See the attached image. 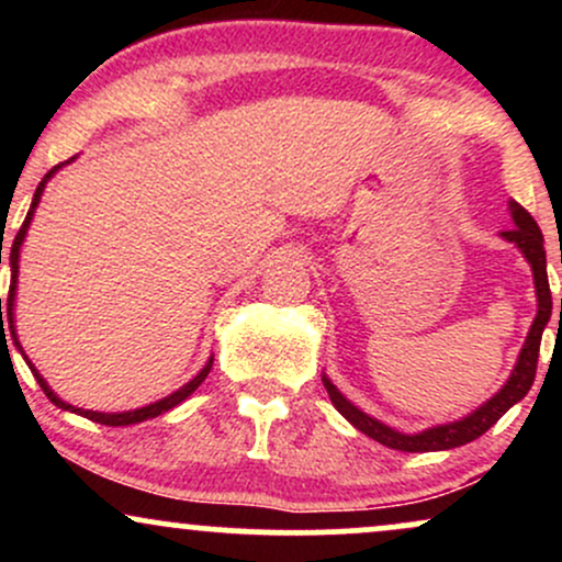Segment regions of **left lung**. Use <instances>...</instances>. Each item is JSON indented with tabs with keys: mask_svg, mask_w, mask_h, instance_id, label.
<instances>
[{
	"mask_svg": "<svg viewBox=\"0 0 562 562\" xmlns=\"http://www.w3.org/2000/svg\"><path fill=\"white\" fill-rule=\"evenodd\" d=\"M509 216H513V229L499 232L502 240L513 243L515 248L524 254L533 274V293H537V317L531 322V330L526 335V344L520 348L518 362H515L513 372H509L507 383L494 393L492 398H486L481 406H475L473 412L454 423L434 425V428H425L420 434H402V430L391 428V425L380 423L378 417L367 415L359 409L357 404H351L344 393L338 391V385L322 372V383H325L327 396L335 409L346 417L348 423L357 430H362L364 436L375 438L378 443L389 449L398 451H443L462 447V443L475 441V438L486 434L492 425L499 420L502 415L513 404H518L520 398L531 391L533 378H537V362H539V344L541 333H544L547 322L552 314V295H550V282H547V254H544V237H541L539 224L533 222V216L528 214L520 203L509 200ZM560 317H562V299H560Z\"/></svg>",
	"mask_w": 562,
	"mask_h": 562,
	"instance_id": "8db88e82",
	"label": "left lung"
}]
</instances>
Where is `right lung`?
<instances>
[{"label": "right lung", "mask_w": 562, "mask_h": 562, "mask_svg": "<svg viewBox=\"0 0 562 562\" xmlns=\"http://www.w3.org/2000/svg\"><path fill=\"white\" fill-rule=\"evenodd\" d=\"M74 160H76V156L70 158V160H66V164H74ZM66 164L55 166V169L49 171L47 177L42 179V182H38L36 192H34V200H31L29 214H25L23 227H21V232H18V235H15V240H12V248H10V295H8V306H4V314H8V319H2V299H0V327H2V338H4V327H8V333L12 335V344H15V348H18V351H21V353H23V346H21V340H18V330H15V295H18V272H21V248H23L25 235H29L31 218H34V214H36V205H38V200H42L44 187H47L49 179H53L55 173L60 171ZM0 263H2V245H0ZM4 344H8V338H4ZM23 359H25V364L31 367V372H34L36 383L42 385V391L47 393V398H49V402H53L55 406H60V409H66V412H74V415L87 417V420H92V423L113 425V428H121V425H134V423L153 420V417H158V415H164V412L173 409V406L182 404L187 396H192V393H195L198 385L203 383L205 378H209L211 367H214V357H211L209 362L203 364V370H200L198 375L190 380V383H184L182 389H177L173 393H169V396L158 398V402H153V404H147V406H137V409H126V412H94V409H81V406H74V404L63 402V398L57 396V393H55L53 389H49V383L42 378V372H38L36 367L29 362V357H25V353H23Z\"/></svg>", "instance_id": "1"}]
</instances>
